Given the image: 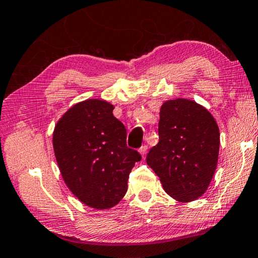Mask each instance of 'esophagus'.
I'll list each match as a JSON object with an SVG mask.
<instances>
[{
  "label": "esophagus",
  "mask_w": 258,
  "mask_h": 258,
  "mask_svg": "<svg viewBox=\"0 0 258 258\" xmlns=\"http://www.w3.org/2000/svg\"><path fill=\"white\" fill-rule=\"evenodd\" d=\"M148 152V145H142V147L140 148V154L142 155V157H145V155H147Z\"/></svg>",
  "instance_id": "34e87169"
}]
</instances>
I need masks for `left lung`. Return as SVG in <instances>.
<instances>
[{
	"label": "left lung",
	"mask_w": 258,
	"mask_h": 258,
	"mask_svg": "<svg viewBox=\"0 0 258 258\" xmlns=\"http://www.w3.org/2000/svg\"><path fill=\"white\" fill-rule=\"evenodd\" d=\"M159 142L147 156L165 192L187 203L203 196L218 164L220 133L210 111L187 99L160 107Z\"/></svg>",
	"instance_id": "1"
}]
</instances>
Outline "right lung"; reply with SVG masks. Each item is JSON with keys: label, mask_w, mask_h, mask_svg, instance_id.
Wrapping results in <instances>:
<instances>
[{"label": "right lung", "mask_w": 258, "mask_h": 258, "mask_svg": "<svg viewBox=\"0 0 258 258\" xmlns=\"http://www.w3.org/2000/svg\"><path fill=\"white\" fill-rule=\"evenodd\" d=\"M114 106L89 99L71 107L55 124L53 150L65 184L87 206L107 210L120 203L138 151L126 147V129Z\"/></svg>", "instance_id": "obj_1"}]
</instances>
